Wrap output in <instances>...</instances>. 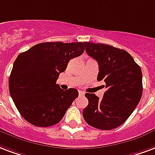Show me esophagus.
I'll return each mask as SVG.
<instances>
[{
	"instance_id": "obj_1",
	"label": "esophagus",
	"mask_w": 155,
	"mask_h": 155,
	"mask_svg": "<svg viewBox=\"0 0 155 155\" xmlns=\"http://www.w3.org/2000/svg\"><path fill=\"white\" fill-rule=\"evenodd\" d=\"M79 94H80V96H84V95L85 94V93L84 92V91H79Z\"/></svg>"
}]
</instances>
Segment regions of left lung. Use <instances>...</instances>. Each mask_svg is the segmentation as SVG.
Segmentation results:
<instances>
[{
  "label": "left lung",
  "mask_w": 155,
  "mask_h": 155,
  "mask_svg": "<svg viewBox=\"0 0 155 155\" xmlns=\"http://www.w3.org/2000/svg\"><path fill=\"white\" fill-rule=\"evenodd\" d=\"M84 46L87 54L98 61L97 80L104 81L107 90L102 99L85 94L89 104L83 110L84 118L97 129L113 130L127 121L141 98V69L125 50L89 42Z\"/></svg>",
  "instance_id": "1"
}]
</instances>
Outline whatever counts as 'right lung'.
<instances>
[{"mask_svg": "<svg viewBox=\"0 0 155 155\" xmlns=\"http://www.w3.org/2000/svg\"><path fill=\"white\" fill-rule=\"evenodd\" d=\"M84 42H42L17 57L9 90L20 115L34 126L48 127L62 119L77 98V89L63 90L57 80L71 59L81 56Z\"/></svg>", "mask_w": 155, "mask_h": 155, "instance_id": "add662e5", "label": "right lung"}]
</instances>
